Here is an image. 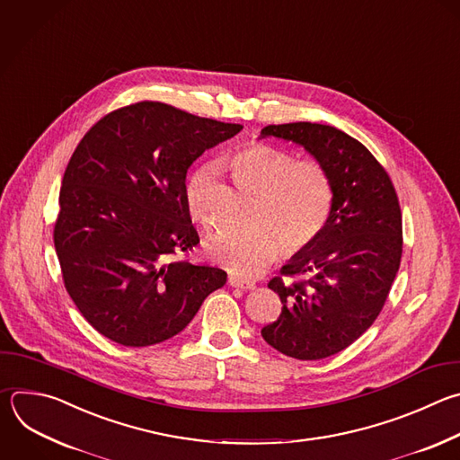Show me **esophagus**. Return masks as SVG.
<instances>
[{
	"mask_svg": "<svg viewBox=\"0 0 460 460\" xmlns=\"http://www.w3.org/2000/svg\"><path fill=\"white\" fill-rule=\"evenodd\" d=\"M229 285L231 287H238V288H243V290H252L256 285L252 281H247V279H242L238 276H229Z\"/></svg>",
	"mask_w": 460,
	"mask_h": 460,
	"instance_id": "1",
	"label": "esophagus"
}]
</instances>
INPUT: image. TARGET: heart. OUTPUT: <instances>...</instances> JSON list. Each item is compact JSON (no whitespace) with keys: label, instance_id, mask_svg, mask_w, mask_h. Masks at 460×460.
Returning a JSON list of instances; mask_svg holds the SVG:
<instances>
[{"label":"heart","instance_id":"obj_1","mask_svg":"<svg viewBox=\"0 0 460 460\" xmlns=\"http://www.w3.org/2000/svg\"><path fill=\"white\" fill-rule=\"evenodd\" d=\"M234 179L258 195L243 227H222L206 249L213 261L238 276H256L281 252H299L325 227L332 208V182L314 159L294 161L288 151L252 142L227 161ZM218 177L213 163L199 166L186 182L188 209L204 226L213 224L211 190Z\"/></svg>","mask_w":460,"mask_h":460}]
</instances>
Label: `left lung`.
<instances>
[{
	"instance_id": "left-lung-1",
	"label": "left lung",
	"mask_w": 460,
	"mask_h": 460,
	"mask_svg": "<svg viewBox=\"0 0 460 460\" xmlns=\"http://www.w3.org/2000/svg\"><path fill=\"white\" fill-rule=\"evenodd\" d=\"M301 146L332 182V208L318 238L269 281L283 305L261 338L301 361L334 356L379 316L402 254V220L394 184L372 153L345 131L318 122L270 124L260 138Z\"/></svg>"
}]
</instances>
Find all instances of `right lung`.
Returning <instances> with one entry per match:
<instances>
[{"label":"right lung","instance_id":"right-lung-1","mask_svg":"<svg viewBox=\"0 0 460 460\" xmlns=\"http://www.w3.org/2000/svg\"><path fill=\"white\" fill-rule=\"evenodd\" d=\"M242 128L142 101L83 137L63 177L54 243L65 287L99 334L124 347L166 341L226 285V270L172 258L200 242L186 202L190 166Z\"/></svg>","mask_w":460,"mask_h":460}]
</instances>
